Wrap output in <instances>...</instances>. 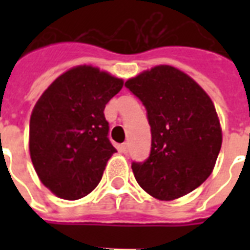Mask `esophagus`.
Listing matches in <instances>:
<instances>
[{"label": "esophagus", "mask_w": 250, "mask_h": 250, "mask_svg": "<svg viewBox=\"0 0 250 250\" xmlns=\"http://www.w3.org/2000/svg\"><path fill=\"white\" fill-rule=\"evenodd\" d=\"M119 150H121L122 153H128V144L127 143H123V144L119 145Z\"/></svg>", "instance_id": "34e87169"}]
</instances>
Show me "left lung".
Returning <instances> with one entry per match:
<instances>
[{
  "label": "left lung",
  "instance_id": "obj_1",
  "mask_svg": "<svg viewBox=\"0 0 250 250\" xmlns=\"http://www.w3.org/2000/svg\"><path fill=\"white\" fill-rule=\"evenodd\" d=\"M146 109L152 148L144 162H132L139 186L170 201L209 178L222 146L213 101L192 78L167 64L141 72L125 84Z\"/></svg>",
  "mask_w": 250,
  "mask_h": 250
}]
</instances>
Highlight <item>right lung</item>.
<instances>
[{"mask_svg": "<svg viewBox=\"0 0 250 250\" xmlns=\"http://www.w3.org/2000/svg\"><path fill=\"white\" fill-rule=\"evenodd\" d=\"M123 80L92 66L57 78L33 107L29 153L46 188L64 200H79L97 187L110 157L106 104Z\"/></svg>", "mask_w": 250, "mask_h": 250, "instance_id": "1", "label": "right lung"}]
</instances>
